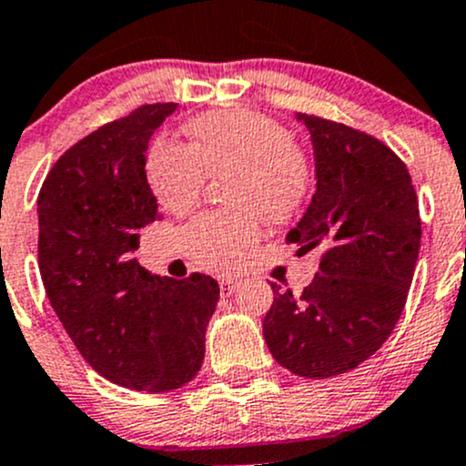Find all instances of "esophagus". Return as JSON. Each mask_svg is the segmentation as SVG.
Returning <instances> with one entry per match:
<instances>
[{
    "mask_svg": "<svg viewBox=\"0 0 466 466\" xmlns=\"http://www.w3.org/2000/svg\"><path fill=\"white\" fill-rule=\"evenodd\" d=\"M238 285L239 282L235 278H219V291H222V296H231L238 289Z\"/></svg>",
    "mask_w": 466,
    "mask_h": 466,
    "instance_id": "esophagus-1",
    "label": "esophagus"
}]
</instances>
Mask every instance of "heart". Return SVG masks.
<instances>
[{
    "label": "heart",
    "mask_w": 466,
    "mask_h": 466,
    "mask_svg": "<svg viewBox=\"0 0 466 466\" xmlns=\"http://www.w3.org/2000/svg\"><path fill=\"white\" fill-rule=\"evenodd\" d=\"M190 147L157 138L146 177L163 208L186 215L199 204L206 177H231L227 201L235 210L206 213L184 231L190 260L218 273L235 271L260 238V215L285 222L300 208L311 184L305 152L271 118L256 112L206 114L188 123Z\"/></svg>",
    "instance_id": "1"
}]
</instances>
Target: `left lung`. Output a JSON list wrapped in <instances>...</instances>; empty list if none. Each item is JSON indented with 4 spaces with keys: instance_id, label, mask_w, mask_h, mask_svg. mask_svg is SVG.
Returning <instances> with one entry per match:
<instances>
[{
    "instance_id": "8db88e82",
    "label": "left lung",
    "mask_w": 466,
    "mask_h": 466,
    "mask_svg": "<svg viewBox=\"0 0 466 466\" xmlns=\"http://www.w3.org/2000/svg\"><path fill=\"white\" fill-rule=\"evenodd\" d=\"M296 121L309 129L316 190L287 242L319 248L320 265L300 296L271 282L262 334L282 368L328 379L395 329L420 253V206L404 161L375 137L307 114Z\"/></svg>"
}]
</instances>
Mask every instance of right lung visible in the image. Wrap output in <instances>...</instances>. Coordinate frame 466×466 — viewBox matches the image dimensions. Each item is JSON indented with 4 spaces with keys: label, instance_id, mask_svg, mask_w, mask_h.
I'll return each instance as SVG.
<instances>
[{
    "label": "right lung",
    "instance_id": "1",
    "mask_svg": "<svg viewBox=\"0 0 466 466\" xmlns=\"http://www.w3.org/2000/svg\"><path fill=\"white\" fill-rule=\"evenodd\" d=\"M177 103L143 105L65 152L37 198L40 273L51 307L85 361L123 388L167 392L204 361L219 285L152 276L132 256L159 219L146 177L155 129Z\"/></svg>",
    "mask_w": 466,
    "mask_h": 466
}]
</instances>
